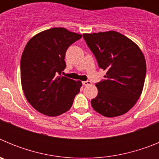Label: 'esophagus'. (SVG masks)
<instances>
[{"label":"esophagus","instance_id":"1","mask_svg":"<svg viewBox=\"0 0 159 159\" xmlns=\"http://www.w3.org/2000/svg\"><path fill=\"white\" fill-rule=\"evenodd\" d=\"M92 83L91 82V81H84L83 82V85H84V86H88V85H92Z\"/></svg>","mask_w":159,"mask_h":159}]
</instances>
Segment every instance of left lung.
<instances>
[{
    "label": "left lung",
    "mask_w": 159,
    "mask_h": 159,
    "mask_svg": "<svg viewBox=\"0 0 159 159\" xmlns=\"http://www.w3.org/2000/svg\"><path fill=\"white\" fill-rule=\"evenodd\" d=\"M84 40L107 74L95 84L98 95L92 99L94 110L105 117L127 113L143 92L147 64L143 52L133 40L116 32L84 33Z\"/></svg>",
    "instance_id": "obj_1"
}]
</instances>
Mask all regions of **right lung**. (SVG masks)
Instances as JSON below:
<instances>
[{
  "mask_svg": "<svg viewBox=\"0 0 159 159\" xmlns=\"http://www.w3.org/2000/svg\"><path fill=\"white\" fill-rule=\"evenodd\" d=\"M82 35L52 28L32 36L20 60V80L28 102L37 111L58 116L69 110L82 82L62 76L67 49Z\"/></svg>",
  "mask_w": 159,
  "mask_h": 159,
  "instance_id": "right-lung-1",
  "label": "right lung"
}]
</instances>
